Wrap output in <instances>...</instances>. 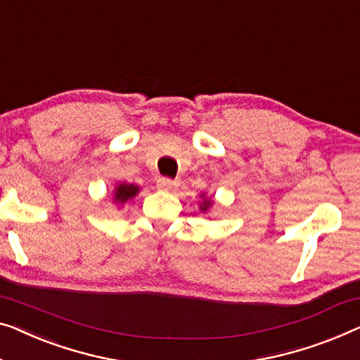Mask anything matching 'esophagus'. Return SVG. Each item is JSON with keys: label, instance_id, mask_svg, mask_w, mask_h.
<instances>
[{"label": "esophagus", "instance_id": "esophagus-1", "mask_svg": "<svg viewBox=\"0 0 360 360\" xmlns=\"http://www.w3.org/2000/svg\"><path fill=\"white\" fill-rule=\"evenodd\" d=\"M176 181L172 180V179H167V176H160V179L158 180V188L159 190H164V191H172L174 188H176Z\"/></svg>", "mask_w": 360, "mask_h": 360}]
</instances>
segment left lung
<instances>
[{
	"mask_svg": "<svg viewBox=\"0 0 360 360\" xmlns=\"http://www.w3.org/2000/svg\"><path fill=\"white\" fill-rule=\"evenodd\" d=\"M212 206V201L211 200H205V201H202L201 202V206H200V210L202 211V212H205V211H207V210H210V207Z\"/></svg>",
	"mask_w": 360,
	"mask_h": 360,
	"instance_id": "8db88e82",
	"label": "left lung"
}]
</instances>
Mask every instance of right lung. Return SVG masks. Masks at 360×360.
<instances>
[{
  "label": "right lung",
  "instance_id": "right-lung-1",
  "mask_svg": "<svg viewBox=\"0 0 360 360\" xmlns=\"http://www.w3.org/2000/svg\"><path fill=\"white\" fill-rule=\"evenodd\" d=\"M139 191V186L138 185H133V184H120L115 191H113V195H115V201L117 202H127L128 200H133L134 196L138 195Z\"/></svg>",
  "mask_w": 360,
  "mask_h": 360
}]
</instances>
